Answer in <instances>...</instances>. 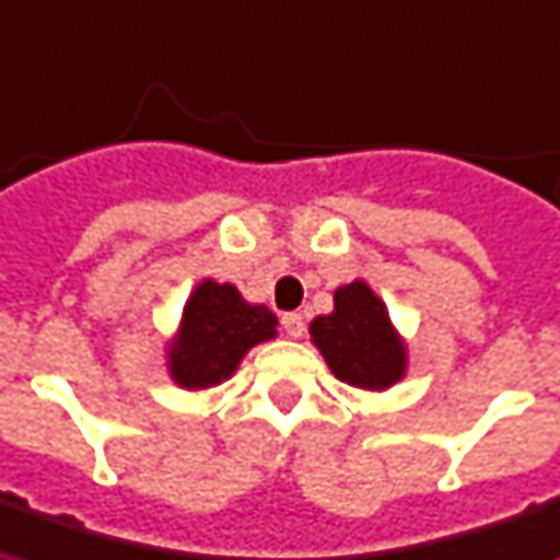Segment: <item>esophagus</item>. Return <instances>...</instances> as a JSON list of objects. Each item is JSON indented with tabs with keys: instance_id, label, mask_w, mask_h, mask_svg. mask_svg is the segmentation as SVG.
<instances>
[{
	"instance_id": "34e87169",
	"label": "esophagus",
	"mask_w": 560,
	"mask_h": 560,
	"mask_svg": "<svg viewBox=\"0 0 560 560\" xmlns=\"http://www.w3.org/2000/svg\"><path fill=\"white\" fill-rule=\"evenodd\" d=\"M281 328H284L288 337H303L306 322H303V315H300V312H284V315H281Z\"/></svg>"
}]
</instances>
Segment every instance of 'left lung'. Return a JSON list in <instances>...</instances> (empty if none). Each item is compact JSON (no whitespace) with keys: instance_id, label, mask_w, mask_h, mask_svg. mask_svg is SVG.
I'll return each mask as SVG.
<instances>
[{"instance_id":"obj_1","label":"left lung","mask_w":560,"mask_h":560,"mask_svg":"<svg viewBox=\"0 0 560 560\" xmlns=\"http://www.w3.org/2000/svg\"><path fill=\"white\" fill-rule=\"evenodd\" d=\"M310 334L330 371L355 389H389L405 376V346L392 330L386 306L364 281L337 288L334 312L318 315Z\"/></svg>"}]
</instances>
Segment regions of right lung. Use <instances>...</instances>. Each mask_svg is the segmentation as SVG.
Wrapping results in <instances>:
<instances>
[{"mask_svg": "<svg viewBox=\"0 0 560 560\" xmlns=\"http://www.w3.org/2000/svg\"><path fill=\"white\" fill-rule=\"evenodd\" d=\"M276 315L250 306L232 284L201 281L189 296L177 343L171 346L168 368L184 389H208L223 383L250 346L276 337Z\"/></svg>", "mask_w": 560, "mask_h": 560, "instance_id": "1", "label": "right lung"}]
</instances>
